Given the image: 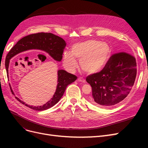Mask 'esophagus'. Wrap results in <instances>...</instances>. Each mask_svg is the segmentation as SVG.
Returning <instances> with one entry per match:
<instances>
[{
    "label": "esophagus",
    "mask_w": 148,
    "mask_h": 148,
    "mask_svg": "<svg viewBox=\"0 0 148 148\" xmlns=\"http://www.w3.org/2000/svg\"><path fill=\"white\" fill-rule=\"evenodd\" d=\"M78 81L79 82H82V83H85V79L82 77H79L78 78Z\"/></svg>",
    "instance_id": "obj_1"
}]
</instances>
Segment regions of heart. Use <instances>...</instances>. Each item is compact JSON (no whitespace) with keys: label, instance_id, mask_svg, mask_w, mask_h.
Returning a JSON list of instances; mask_svg holds the SVG:
<instances>
[{"label":"heart","instance_id":"1","mask_svg":"<svg viewBox=\"0 0 148 148\" xmlns=\"http://www.w3.org/2000/svg\"><path fill=\"white\" fill-rule=\"evenodd\" d=\"M111 55V48L107 42L97 39H89L73 44L71 51L64 52L62 61L66 70L73 71L78 66L76 59H79L82 70L86 73L93 74L104 68Z\"/></svg>","mask_w":148,"mask_h":148}]
</instances>
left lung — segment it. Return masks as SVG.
Here are the masks:
<instances>
[{
	"instance_id": "left-lung-1",
	"label": "left lung",
	"mask_w": 148,
	"mask_h": 148,
	"mask_svg": "<svg viewBox=\"0 0 148 148\" xmlns=\"http://www.w3.org/2000/svg\"><path fill=\"white\" fill-rule=\"evenodd\" d=\"M136 70V59L132 55L125 52L112 55L100 72L86 77L92 88L89 100L101 107L117 105L132 90Z\"/></svg>"
}]
</instances>
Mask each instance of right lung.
I'll use <instances>...</instances> for the list:
<instances>
[{
  "instance_id": "right-lung-1",
  "label": "right lung",
  "mask_w": 148,
  "mask_h": 148,
  "mask_svg": "<svg viewBox=\"0 0 148 148\" xmlns=\"http://www.w3.org/2000/svg\"><path fill=\"white\" fill-rule=\"evenodd\" d=\"M66 42L62 38L50 33H39L32 34L21 38L17 42L8 53L5 59V68L8 77V66L10 60L18 53L30 49H40L48 53L53 59L60 62L62 59L64 49ZM57 85L56 92L50 101L41 106H31L25 104L23 101L15 97L21 104L36 110H44L48 109L56 105L60 101L69 84L74 82L77 77L75 75L66 72L65 70H59L57 71ZM12 92L13 91L10 86Z\"/></svg>"
}]
</instances>
